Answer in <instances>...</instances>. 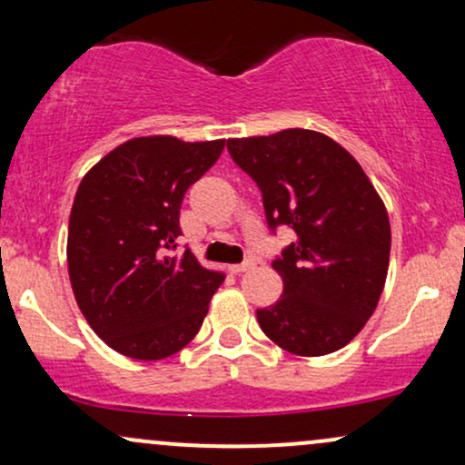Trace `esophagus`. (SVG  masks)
<instances>
[{
	"label": "esophagus",
	"mask_w": 465,
	"mask_h": 465,
	"mask_svg": "<svg viewBox=\"0 0 465 465\" xmlns=\"http://www.w3.org/2000/svg\"><path fill=\"white\" fill-rule=\"evenodd\" d=\"M258 264L255 262V260H244L242 264H232L229 266V271H232V273H236V275H240V273H244V271H249V269H253V266Z\"/></svg>",
	"instance_id": "esophagus-1"
}]
</instances>
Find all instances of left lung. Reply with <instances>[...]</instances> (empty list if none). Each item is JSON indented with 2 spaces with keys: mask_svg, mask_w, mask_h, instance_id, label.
<instances>
[{
  "mask_svg": "<svg viewBox=\"0 0 465 465\" xmlns=\"http://www.w3.org/2000/svg\"><path fill=\"white\" fill-rule=\"evenodd\" d=\"M227 151L262 192L269 227L295 242L273 260L284 295L258 311L262 332L297 356L345 348L376 311L391 251L385 203L341 143L317 131L229 140Z\"/></svg>",
  "mask_w": 465,
  "mask_h": 465,
  "instance_id": "obj_1",
  "label": "left lung"
}]
</instances>
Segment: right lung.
Wrapping results in <instances>:
<instances>
[{"label":"right lung","mask_w":465,"mask_h":465,"mask_svg":"<svg viewBox=\"0 0 465 465\" xmlns=\"http://www.w3.org/2000/svg\"><path fill=\"white\" fill-rule=\"evenodd\" d=\"M223 148L225 140L135 137L80 181L69 214V282L94 332L129 359L162 361L183 350L225 280L190 249L170 255L185 192Z\"/></svg>","instance_id":"1"}]
</instances>
